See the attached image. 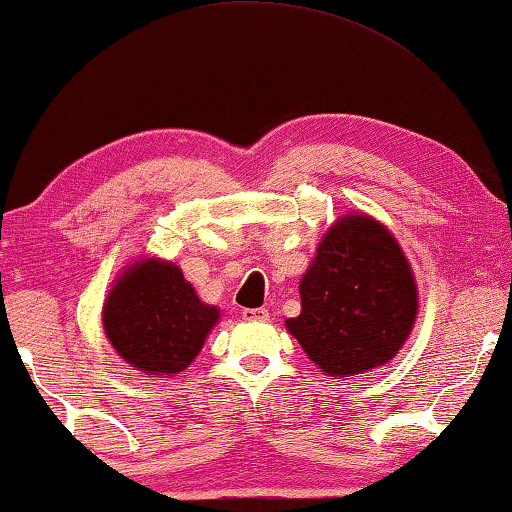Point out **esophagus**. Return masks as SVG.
<instances>
[{"instance_id": "34e87169", "label": "esophagus", "mask_w": 512, "mask_h": 512, "mask_svg": "<svg viewBox=\"0 0 512 512\" xmlns=\"http://www.w3.org/2000/svg\"><path fill=\"white\" fill-rule=\"evenodd\" d=\"M241 318L244 320H268L266 309H244L241 311Z\"/></svg>"}]
</instances>
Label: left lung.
Listing matches in <instances>:
<instances>
[{
	"instance_id": "8db88e82",
	"label": "left lung",
	"mask_w": 512,
	"mask_h": 512,
	"mask_svg": "<svg viewBox=\"0 0 512 512\" xmlns=\"http://www.w3.org/2000/svg\"><path fill=\"white\" fill-rule=\"evenodd\" d=\"M289 332L332 377L384 366L409 336L418 291L402 248L370 216L348 214L320 241Z\"/></svg>"
}]
</instances>
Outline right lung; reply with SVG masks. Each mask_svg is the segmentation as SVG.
<instances>
[{"instance_id":"1","label":"right lung","mask_w":512,"mask_h":512,"mask_svg":"<svg viewBox=\"0 0 512 512\" xmlns=\"http://www.w3.org/2000/svg\"><path fill=\"white\" fill-rule=\"evenodd\" d=\"M216 320L219 309L198 300L180 268L155 259L128 268L103 305L112 348L151 375L185 370Z\"/></svg>"}]
</instances>
